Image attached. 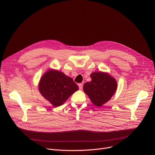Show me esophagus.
I'll return each instance as SVG.
<instances>
[{
	"label": "esophagus",
	"mask_w": 155,
	"mask_h": 155,
	"mask_svg": "<svg viewBox=\"0 0 155 155\" xmlns=\"http://www.w3.org/2000/svg\"><path fill=\"white\" fill-rule=\"evenodd\" d=\"M78 87H79V89L80 90H81L82 89V88H83V84L82 83H78Z\"/></svg>",
	"instance_id": "esophagus-1"
}]
</instances>
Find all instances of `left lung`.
<instances>
[{
	"mask_svg": "<svg viewBox=\"0 0 155 155\" xmlns=\"http://www.w3.org/2000/svg\"><path fill=\"white\" fill-rule=\"evenodd\" d=\"M90 76L91 81L84 83L83 91L94 105L101 107L115 93L117 81L108 74L102 72H93Z\"/></svg>",
	"mask_w": 155,
	"mask_h": 155,
	"instance_id": "1",
	"label": "left lung"
}]
</instances>
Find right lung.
Returning a JSON list of instances; mask_svg holds the SVG:
<instances>
[{"mask_svg":"<svg viewBox=\"0 0 155 155\" xmlns=\"http://www.w3.org/2000/svg\"><path fill=\"white\" fill-rule=\"evenodd\" d=\"M38 90L44 98L56 107L77 91L78 86L72 78L60 71L50 69L41 78Z\"/></svg>","mask_w":155,"mask_h":155,"instance_id":"obj_1","label":"right lung"}]
</instances>
